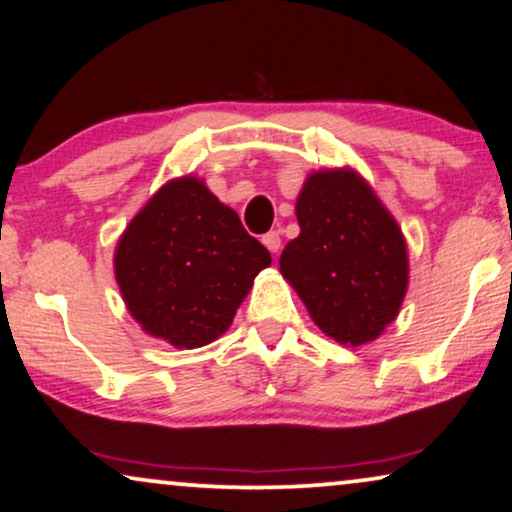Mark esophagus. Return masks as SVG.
Masks as SVG:
<instances>
[{
    "mask_svg": "<svg viewBox=\"0 0 512 512\" xmlns=\"http://www.w3.org/2000/svg\"><path fill=\"white\" fill-rule=\"evenodd\" d=\"M262 243L267 245L271 252H278L281 250V231H269V234H264Z\"/></svg>",
    "mask_w": 512,
    "mask_h": 512,
    "instance_id": "esophagus-1",
    "label": "esophagus"
}]
</instances>
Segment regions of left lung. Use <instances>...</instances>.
Returning a JSON list of instances; mask_svg holds the SVG:
<instances>
[{
    "label": "left lung",
    "mask_w": 512,
    "mask_h": 512,
    "mask_svg": "<svg viewBox=\"0 0 512 512\" xmlns=\"http://www.w3.org/2000/svg\"><path fill=\"white\" fill-rule=\"evenodd\" d=\"M295 213L299 236L281 252V274L327 337L351 346L377 339L410 276L398 222L351 168L306 177Z\"/></svg>",
    "instance_id": "1"
}]
</instances>
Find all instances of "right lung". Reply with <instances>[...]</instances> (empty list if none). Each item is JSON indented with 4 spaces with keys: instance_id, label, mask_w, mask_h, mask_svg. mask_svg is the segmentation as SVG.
Returning <instances> with one entry per match:
<instances>
[{
    "instance_id": "add662e5",
    "label": "right lung",
    "mask_w": 512,
    "mask_h": 512,
    "mask_svg": "<svg viewBox=\"0 0 512 512\" xmlns=\"http://www.w3.org/2000/svg\"><path fill=\"white\" fill-rule=\"evenodd\" d=\"M269 264V250L192 175L166 182L114 252V276L131 316L175 349H199L227 332Z\"/></svg>"
}]
</instances>
